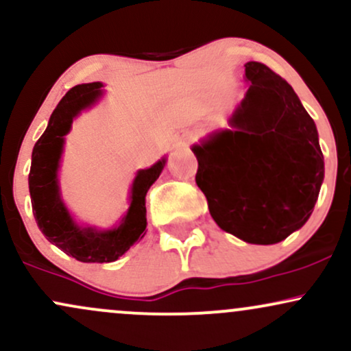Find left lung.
I'll return each mask as SVG.
<instances>
[{
  "instance_id": "1",
  "label": "left lung",
  "mask_w": 351,
  "mask_h": 351,
  "mask_svg": "<svg viewBox=\"0 0 351 351\" xmlns=\"http://www.w3.org/2000/svg\"><path fill=\"white\" fill-rule=\"evenodd\" d=\"M251 82L231 130L193 145L196 184L223 231L276 244L307 223L324 181L315 122L287 80L263 62L244 64Z\"/></svg>"
}]
</instances>
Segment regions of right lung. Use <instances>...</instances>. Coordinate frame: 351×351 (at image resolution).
Returning a JSON list of instances; mask_svg holds the SVG:
<instances>
[{
  "label": "right lung",
  "mask_w": 351,
  "mask_h": 351,
  "mask_svg": "<svg viewBox=\"0 0 351 351\" xmlns=\"http://www.w3.org/2000/svg\"><path fill=\"white\" fill-rule=\"evenodd\" d=\"M102 84H80L72 87L52 112L47 128L33 148L29 170V195L33 213L46 239L67 256L80 263H114L136 241L145 236L147 208L145 196L162 173L167 160L136 173L132 184L130 206L119 226L99 231L80 228L74 223L60 199L58 170L64 148V136L69 134L72 120L84 108L94 106L102 97Z\"/></svg>",
  "instance_id": "add662e5"
}]
</instances>
